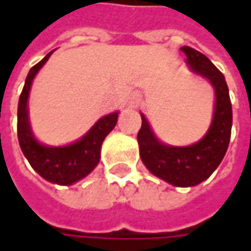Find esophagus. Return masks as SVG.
<instances>
[{
	"instance_id": "obj_1",
	"label": "esophagus",
	"mask_w": 251,
	"mask_h": 251,
	"mask_svg": "<svg viewBox=\"0 0 251 251\" xmlns=\"http://www.w3.org/2000/svg\"><path fill=\"white\" fill-rule=\"evenodd\" d=\"M140 101H141V96L140 95H137V96L134 98V103H135V104H138Z\"/></svg>"
}]
</instances>
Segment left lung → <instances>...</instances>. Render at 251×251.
Returning a JSON list of instances; mask_svg holds the SVG:
<instances>
[{
  "instance_id": "8db88e82",
  "label": "left lung",
  "mask_w": 251,
  "mask_h": 251,
  "mask_svg": "<svg viewBox=\"0 0 251 251\" xmlns=\"http://www.w3.org/2000/svg\"><path fill=\"white\" fill-rule=\"evenodd\" d=\"M180 50L186 54L191 71L207 78L215 89L212 124L197 144L168 147L155 138L148 121L141 114L142 124L137 138L141 159L152 175L177 187H191L209 177L226 153L232 131V103L224 74L196 49L183 46Z\"/></svg>"
}]
</instances>
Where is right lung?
I'll list each match as a JSON object with an SVG mask.
<instances>
[{"label":"right lung","mask_w":251,"mask_h":251,"mask_svg":"<svg viewBox=\"0 0 251 251\" xmlns=\"http://www.w3.org/2000/svg\"><path fill=\"white\" fill-rule=\"evenodd\" d=\"M51 53L53 51L47 54L40 63L33 65L26 76L18 103V140L26 159L42 177L51 183L68 186L88 176L96 168L100 159L101 142L114 128L119 113L101 117L86 135L68 147H44L34 140L27 120V98L34 75Z\"/></svg>","instance_id":"obj_1"}]
</instances>
